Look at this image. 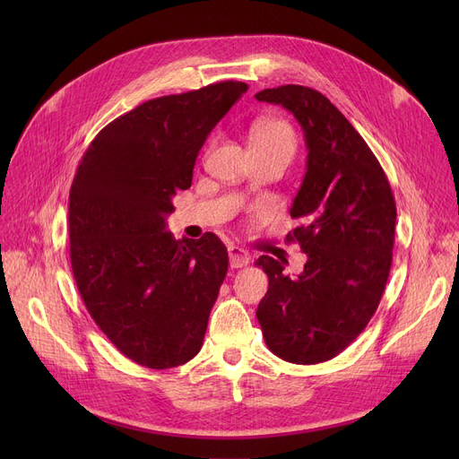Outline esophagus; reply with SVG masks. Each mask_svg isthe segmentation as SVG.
<instances>
[{"instance_id": "1", "label": "esophagus", "mask_w": 459, "mask_h": 459, "mask_svg": "<svg viewBox=\"0 0 459 459\" xmlns=\"http://www.w3.org/2000/svg\"><path fill=\"white\" fill-rule=\"evenodd\" d=\"M229 258H230V268H244L251 260L249 253L238 246H229Z\"/></svg>"}]
</instances>
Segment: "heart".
Segmentation results:
<instances>
[{
    "mask_svg": "<svg viewBox=\"0 0 459 459\" xmlns=\"http://www.w3.org/2000/svg\"><path fill=\"white\" fill-rule=\"evenodd\" d=\"M253 143H294L292 128L284 120L266 118L258 120L251 130V144Z\"/></svg>",
    "mask_w": 459,
    "mask_h": 459,
    "instance_id": "1",
    "label": "heart"
}]
</instances>
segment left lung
<instances>
[{"label":"left lung","instance_id":"8db88e82","mask_svg":"<svg viewBox=\"0 0 459 459\" xmlns=\"http://www.w3.org/2000/svg\"><path fill=\"white\" fill-rule=\"evenodd\" d=\"M301 125L307 173L292 203L298 227L286 236L308 256L298 277L262 255L270 279L256 308L268 348L288 363L316 365L348 348L370 322L387 284L396 204L365 139L325 96L303 85L255 94Z\"/></svg>","mask_w":459,"mask_h":459}]
</instances>
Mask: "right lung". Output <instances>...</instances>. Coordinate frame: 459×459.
I'll use <instances>...</instances> for the list:
<instances>
[{
  "mask_svg": "<svg viewBox=\"0 0 459 459\" xmlns=\"http://www.w3.org/2000/svg\"><path fill=\"white\" fill-rule=\"evenodd\" d=\"M247 91L220 82L161 96L92 139L70 187V264L89 315L134 363L173 368L203 346L229 270L220 238L175 239L165 217L199 151Z\"/></svg>",
  "mask_w": 459,
  "mask_h": 459,
  "instance_id": "obj_1",
  "label": "right lung"
}]
</instances>
